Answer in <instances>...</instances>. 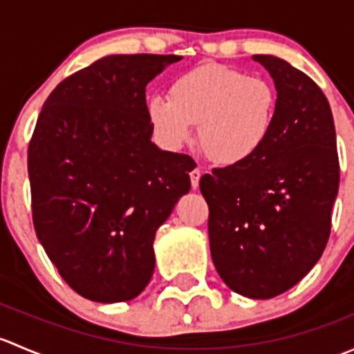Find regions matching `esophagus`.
Wrapping results in <instances>:
<instances>
[{"label":"esophagus","instance_id":"obj_1","mask_svg":"<svg viewBox=\"0 0 354 354\" xmlns=\"http://www.w3.org/2000/svg\"><path fill=\"white\" fill-rule=\"evenodd\" d=\"M200 176H202V171H200L198 167H195V169L192 171V173H190L192 188H194V190H197V188H198V181H200Z\"/></svg>","mask_w":354,"mask_h":354}]
</instances>
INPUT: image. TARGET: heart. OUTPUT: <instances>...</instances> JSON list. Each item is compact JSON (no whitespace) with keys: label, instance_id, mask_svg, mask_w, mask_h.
<instances>
[{"label":"heart","instance_id":"heart-1","mask_svg":"<svg viewBox=\"0 0 354 354\" xmlns=\"http://www.w3.org/2000/svg\"><path fill=\"white\" fill-rule=\"evenodd\" d=\"M279 97L270 82L234 68L205 63L176 78L169 99L152 97L147 116L167 149L192 140L198 123V144L219 166H241L269 142Z\"/></svg>","mask_w":354,"mask_h":354}]
</instances>
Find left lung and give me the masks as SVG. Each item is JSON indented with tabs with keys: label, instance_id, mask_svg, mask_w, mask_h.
<instances>
[{
	"label": "left lung",
	"instance_id": "1",
	"mask_svg": "<svg viewBox=\"0 0 354 354\" xmlns=\"http://www.w3.org/2000/svg\"><path fill=\"white\" fill-rule=\"evenodd\" d=\"M272 77L279 106L252 160L200 178L209 205L210 255L238 295L269 299L313 269L330 234L339 159L329 101L284 59L253 56Z\"/></svg>",
	"mask_w": 354,
	"mask_h": 354
}]
</instances>
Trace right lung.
<instances>
[{
  "label": "right lung",
  "mask_w": 354,
  "mask_h": 354,
  "mask_svg": "<svg viewBox=\"0 0 354 354\" xmlns=\"http://www.w3.org/2000/svg\"><path fill=\"white\" fill-rule=\"evenodd\" d=\"M174 55H109L49 94L28 145L39 241L71 289L133 299L156 267L154 238L190 192L194 160L151 140L145 87Z\"/></svg>",
  "instance_id": "right-lung-1"
}]
</instances>
